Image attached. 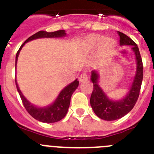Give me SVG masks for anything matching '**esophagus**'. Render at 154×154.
Segmentation results:
<instances>
[{"mask_svg": "<svg viewBox=\"0 0 154 154\" xmlns=\"http://www.w3.org/2000/svg\"><path fill=\"white\" fill-rule=\"evenodd\" d=\"M87 80H88V74L85 72L82 73L79 76L80 82H84V81H87Z\"/></svg>", "mask_w": 154, "mask_h": 154, "instance_id": "34e87169", "label": "esophagus"}]
</instances>
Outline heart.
<instances>
[{
    "label": "heart",
    "instance_id": "b5f03b06",
    "mask_svg": "<svg viewBox=\"0 0 154 154\" xmlns=\"http://www.w3.org/2000/svg\"><path fill=\"white\" fill-rule=\"evenodd\" d=\"M104 41V45L106 48H111L114 45V41L111 38H106ZM98 42H103V38H98Z\"/></svg>",
    "mask_w": 154,
    "mask_h": 154
}]
</instances>
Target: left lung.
<instances>
[{
    "label": "left lung",
    "instance_id": "1",
    "mask_svg": "<svg viewBox=\"0 0 154 154\" xmlns=\"http://www.w3.org/2000/svg\"><path fill=\"white\" fill-rule=\"evenodd\" d=\"M117 33L119 36L120 45L132 46V50L135 53L137 58V72L129 93L124 99L119 101L109 99L98 84L99 75L95 70L92 72L91 81L93 84V90L90 98L91 106L98 117L107 121L120 119L131 111L138 99L143 77V66L138 46L126 35L120 31Z\"/></svg>",
    "mask_w": 154,
    "mask_h": 154
}]
</instances>
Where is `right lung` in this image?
<instances>
[{
	"label": "right lung",
	"mask_w": 154,
	"mask_h": 154,
	"mask_svg": "<svg viewBox=\"0 0 154 154\" xmlns=\"http://www.w3.org/2000/svg\"><path fill=\"white\" fill-rule=\"evenodd\" d=\"M65 35H66V33H65V30H59V31H54V32H47L45 31H40L35 33V35H31L21 45L19 50L17 51V54H16L15 69L19 53H20V51H21L23 45L25 43L30 42V41L34 40V39L41 38H60V37L65 36ZM15 83L17 92L20 95L23 105H24V108L26 109L28 113L37 120L47 123H55V122L60 121L61 119L65 117L68 112V109H69V105H70L72 95L75 92V90L77 89V87L79 86V81L75 79L73 82L70 83L69 85H67L65 88L62 89V92L59 93L57 99H55V101L52 104L48 106L38 108V107L35 106L31 103H29L25 99V97L23 96V94L21 93V90L19 89L16 79Z\"/></svg>",
	"instance_id": "add662e5"
}]
</instances>
